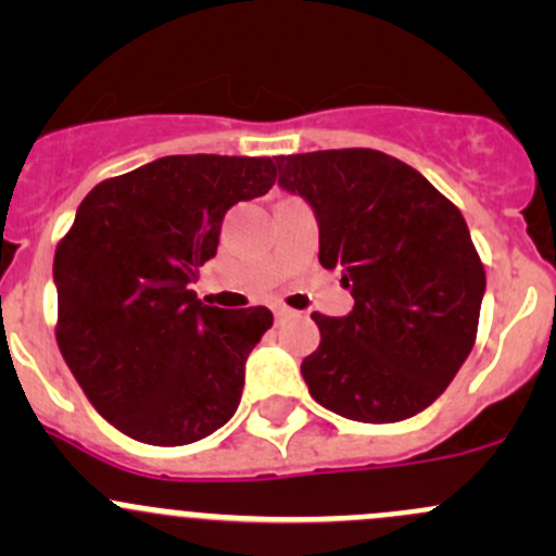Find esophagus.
Listing matches in <instances>:
<instances>
[{"label":"esophagus","mask_w":556,"mask_h":556,"mask_svg":"<svg viewBox=\"0 0 556 556\" xmlns=\"http://www.w3.org/2000/svg\"><path fill=\"white\" fill-rule=\"evenodd\" d=\"M288 317H293V312H290L288 306H277V309H274V319H277V323H285Z\"/></svg>","instance_id":"1"}]
</instances>
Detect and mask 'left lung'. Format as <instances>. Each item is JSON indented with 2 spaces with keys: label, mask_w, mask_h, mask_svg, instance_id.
Returning a JSON list of instances; mask_svg holds the SVG:
<instances>
[{
  "label": "left lung",
  "mask_w": 556,
  "mask_h": 556,
  "mask_svg": "<svg viewBox=\"0 0 556 556\" xmlns=\"http://www.w3.org/2000/svg\"><path fill=\"white\" fill-rule=\"evenodd\" d=\"M279 188L312 206L319 263L355 306L314 312L301 374L319 406L368 425L425 412L470 355L486 277L465 217L417 169L368 148L279 155Z\"/></svg>",
  "instance_id": "1"
}]
</instances>
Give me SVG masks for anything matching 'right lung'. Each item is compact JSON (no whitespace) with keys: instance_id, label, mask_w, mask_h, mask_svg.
<instances>
[{"instance_id":"obj_1","label":"right lung","mask_w":556,"mask_h":556,"mask_svg":"<svg viewBox=\"0 0 556 556\" xmlns=\"http://www.w3.org/2000/svg\"><path fill=\"white\" fill-rule=\"evenodd\" d=\"M271 159L166 155L99 182L55 247V341L99 414L128 439L182 446L228 422L266 306H204L190 285L226 212L268 193Z\"/></svg>"}]
</instances>
